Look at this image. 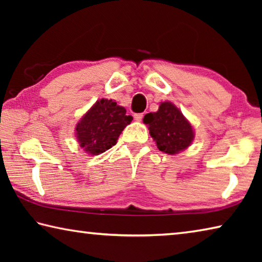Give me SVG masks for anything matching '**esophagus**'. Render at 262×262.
Masks as SVG:
<instances>
[{"mask_svg": "<svg viewBox=\"0 0 262 262\" xmlns=\"http://www.w3.org/2000/svg\"><path fill=\"white\" fill-rule=\"evenodd\" d=\"M134 119L136 121H141L143 119V113H136L134 114Z\"/></svg>", "mask_w": 262, "mask_h": 262, "instance_id": "obj_1", "label": "esophagus"}]
</instances>
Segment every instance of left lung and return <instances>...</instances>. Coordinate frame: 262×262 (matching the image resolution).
I'll use <instances>...</instances> for the list:
<instances>
[{
    "mask_svg": "<svg viewBox=\"0 0 262 262\" xmlns=\"http://www.w3.org/2000/svg\"><path fill=\"white\" fill-rule=\"evenodd\" d=\"M143 122L148 125L157 148L168 155L186 149L194 139L190 123L170 101L162 103L157 112L145 114Z\"/></svg>",
    "mask_w": 262,
    "mask_h": 262,
    "instance_id": "obj_1",
    "label": "left lung"
}]
</instances>
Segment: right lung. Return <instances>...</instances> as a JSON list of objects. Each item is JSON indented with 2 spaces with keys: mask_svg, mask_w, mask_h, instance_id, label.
<instances>
[{
  "mask_svg": "<svg viewBox=\"0 0 262 262\" xmlns=\"http://www.w3.org/2000/svg\"><path fill=\"white\" fill-rule=\"evenodd\" d=\"M132 120L125 107L112 99H100L77 123V141L90 155L105 152L117 143L123 128Z\"/></svg>",
  "mask_w": 262,
  "mask_h": 262,
  "instance_id": "add662e5",
  "label": "right lung"
}]
</instances>
